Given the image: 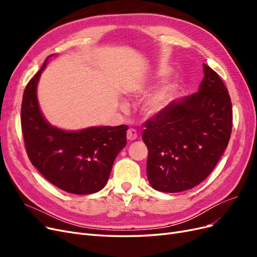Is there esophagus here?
<instances>
[{"instance_id":"1","label":"esophagus","mask_w":257,"mask_h":257,"mask_svg":"<svg viewBox=\"0 0 257 257\" xmlns=\"http://www.w3.org/2000/svg\"><path fill=\"white\" fill-rule=\"evenodd\" d=\"M137 136H138V134H137V131H136V130L130 128V130L127 131L126 137H127L128 141H135V139L137 138Z\"/></svg>"}]
</instances>
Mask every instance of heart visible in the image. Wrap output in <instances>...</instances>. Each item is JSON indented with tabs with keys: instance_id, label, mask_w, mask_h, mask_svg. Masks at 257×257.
Here are the masks:
<instances>
[{
	"instance_id": "1",
	"label": "heart",
	"mask_w": 257,
	"mask_h": 257,
	"mask_svg": "<svg viewBox=\"0 0 257 257\" xmlns=\"http://www.w3.org/2000/svg\"><path fill=\"white\" fill-rule=\"evenodd\" d=\"M166 75H168V69L166 68H161L157 73L158 78ZM178 83L173 81L166 84L165 87H163L162 89L152 93L151 95L148 96L143 102L141 107L142 113L145 116H147V118H157V116L161 115L167 109V107L170 105V103L173 102V99L178 92ZM121 107L123 109H125L126 105L122 104Z\"/></svg>"
}]
</instances>
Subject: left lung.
I'll return each instance as SVG.
<instances>
[{
	"instance_id": "1",
	"label": "left lung",
	"mask_w": 257,
	"mask_h": 257,
	"mask_svg": "<svg viewBox=\"0 0 257 257\" xmlns=\"http://www.w3.org/2000/svg\"><path fill=\"white\" fill-rule=\"evenodd\" d=\"M197 93L173 100L145 123L147 177L160 192L178 193L196 186L211 174L228 145L231 102L222 79L204 64Z\"/></svg>"
}]
</instances>
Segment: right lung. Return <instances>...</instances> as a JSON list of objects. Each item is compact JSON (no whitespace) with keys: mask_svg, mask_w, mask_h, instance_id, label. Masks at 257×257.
<instances>
[{"mask_svg":"<svg viewBox=\"0 0 257 257\" xmlns=\"http://www.w3.org/2000/svg\"><path fill=\"white\" fill-rule=\"evenodd\" d=\"M27 84L21 105V127L33 166L59 189L77 195L102 190L116 155L126 146L128 126H91L65 131L45 119L37 100V83L49 58Z\"/></svg>","mask_w":257,"mask_h":257,"instance_id":"1","label":"right lung"}]
</instances>
